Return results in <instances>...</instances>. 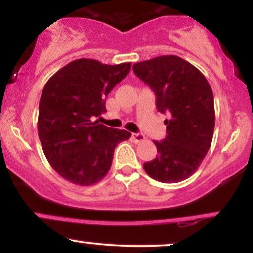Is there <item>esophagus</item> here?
Returning <instances> with one entry per match:
<instances>
[{
    "mask_svg": "<svg viewBox=\"0 0 253 253\" xmlns=\"http://www.w3.org/2000/svg\"><path fill=\"white\" fill-rule=\"evenodd\" d=\"M132 138L135 143H139V141L145 140V135L143 134V133H133Z\"/></svg>",
    "mask_w": 253,
    "mask_h": 253,
    "instance_id": "esophagus-1",
    "label": "esophagus"
}]
</instances>
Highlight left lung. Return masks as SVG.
I'll use <instances>...</instances> for the list:
<instances>
[{
    "instance_id": "obj_1",
    "label": "left lung",
    "mask_w": 253,
    "mask_h": 253,
    "mask_svg": "<svg viewBox=\"0 0 253 253\" xmlns=\"http://www.w3.org/2000/svg\"><path fill=\"white\" fill-rule=\"evenodd\" d=\"M135 76L156 94L167 114V136L153 141L158 155L144 163L146 173L163 183L193 175L210 150L215 126L213 91L194 65L177 56H161L133 65Z\"/></svg>"
}]
</instances>
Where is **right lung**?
<instances>
[{"label":"right lung","instance_id":"1","mask_svg":"<svg viewBox=\"0 0 253 253\" xmlns=\"http://www.w3.org/2000/svg\"><path fill=\"white\" fill-rule=\"evenodd\" d=\"M130 63L107 65L76 59L58 70L42 90L38 134L51 167L66 181L91 185L107 175L114 150L129 139L125 129L92 119L106 112V97L129 74Z\"/></svg>","mask_w":253,"mask_h":253}]
</instances>
